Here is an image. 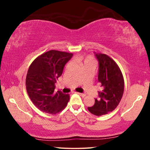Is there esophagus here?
Instances as JSON below:
<instances>
[{
  "label": "esophagus",
  "instance_id": "obj_1",
  "mask_svg": "<svg viewBox=\"0 0 150 150\" xmlns=\"http://www.w3.org/2000/svg\"><path fill=\"white\" fill-rule=\"evenodd\" d=\"M77 94H79V96H81V97H85V94H84V93H77Z\"/></svg>",
  "mask_w": 150,
  "mask_h": 150
}]
</instances>
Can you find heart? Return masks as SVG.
Returning <instances> with one entry per match:
<instances>
[{"instance_id":"heart-1","label":"heart","mask_w":150,"mask_h":150,"mask_svg":"<svg viewBox=\"0 0 150 150\" xmlns=\"http://www.w3.org/2000/svg\"><path fill=\"white\" fill-rule=\"evenodd\" d=\"M79 59H80V60H82L81 58H79ZM87 62H94V59L92 58L91 57H89H89H87L85 59H84V63H87ZM69 65H70V62H69L67 64V66H69Z\"/></svg>"}]
</instances>
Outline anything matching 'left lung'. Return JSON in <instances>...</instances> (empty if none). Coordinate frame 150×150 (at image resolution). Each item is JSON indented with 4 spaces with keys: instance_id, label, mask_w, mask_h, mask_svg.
<instances>
[{
    "instance_id": "1",
    "label": "left lung",
    "mask_w": 150,
    "mask_h": 150,
    "mask_svg": "<svg viewBox=\"0 0 150 150\" xmlns=\"http://www.w3.org/2000/svg\"><path fill=\"white\" fill-rule=\"evenodd\" d=\"M99 62L98 81L102 90L95 104L87 109L93 115L101 116L117 108L124 91V80L120 67L112 58L105 54H96Z\"/></svg>"
}]
</instances>
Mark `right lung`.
Here are the masks:
<instances>
[{"label": "right lung", "mask_w": 150, "mask_h": 150, "mask_svg": "<svg viewBox=\"0 0 150 150\" xmlns=\"http://www.w3.org/2000/svg\"><path fill=\"white\" fill-rule=\"evenodd\" d=\"M72 55V53L51 50L38 56L29 66L26 78V91L41 111L54 115L67 106L69 95L55 91L54 84Z\"/></svg>", "instance_id": "add662e5"}]
</instances>
